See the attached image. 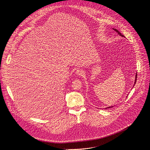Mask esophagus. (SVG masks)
<instances>
[{
  "label": "esophagus",
  "instance_id": "1",
  "mask_svg": "<svg viewBox=\"0 0 150 150\" xmlns=\"http://www.w3.org/2000/svg\"><path fill=\"white\" fill-rule=\"evenodd\" d=\"M84 72L82 69H78L76 71V74L78 75H82L83 74Z\"/></svg>",
  "mask_w": 150,
  "mask_h": 150
}]
</instances>
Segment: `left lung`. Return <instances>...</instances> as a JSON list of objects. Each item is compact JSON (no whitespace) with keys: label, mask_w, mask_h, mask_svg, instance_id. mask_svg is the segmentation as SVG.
<instances>
[{"label":"left lung","mask_w":150,"mask_h":150,"mask_svg":"<svg viewBox=\"0 0 150 150\" xmlns=\"http://www.w3.org/2000/svg\"><path fill=\"white\" fill-rule=\"evenodd\" d=\"M115 31H116L117 33H118V34H119L120 36H122V37H125L123 35H122L117 30H116V29H115V28H113ZM137 74H136V76H135V83H136V81H137ZM134 84V85H135ZM113 106H111V107H108V108H105V109H109V108H112Z\"/></svg>","instance_id":"8db88e82"}]
</instances>
